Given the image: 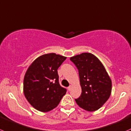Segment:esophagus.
I'll return each mask as SVG.
<instances>
[{"label": "esophagus", "instance_id": "esophagus-1", "mask_svg": "<svg viewBox=\"0 0 131 131\" xmlns=\"http://www.w3.org/2000/svg\"><path fill=\"white\" fill-rule=\"evenodd\" d=\"M71 87H72V86H71V85H69V86L68 87H67V89H68L69 91V90H71Z\"/></svg>", "mask_w": 131, "mask_h": 131}]
</instances>
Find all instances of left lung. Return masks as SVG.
Here are the masks:
<instances>
[{
    "label": "left lung",
    "instance_id": "left-lung-1",
    "mask_svg": "<svg viewBox=\"0 0 131 131\" xmlns=\"http://www.w3.org/2000/svg\"><path fill=\"white\" fill-rule=\"evenodd\" d=\"M78 70L81 94L75 99L83 109L94 111L109 99L111 80L101 62L93 54L83 53L70 58Z\"/></svg>",
    "mask_w": 131,
    "mask_h": 131
}]
</instances>
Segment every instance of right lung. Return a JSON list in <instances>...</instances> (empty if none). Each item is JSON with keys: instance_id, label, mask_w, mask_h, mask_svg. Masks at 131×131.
<instances>
[{"instance_id": "add662e5", "label": "right lung", "mask_w": 131, "mask_h": 131, "mask_svg": "<svg viewBox=\"0 0 131 131\" xmlns=\"http://www.w3.org/2000/svg\"><path fill=\"white\" fill-rule=\"evenodd\" d=\"M66 57L51 53L41 55L32 63L23 80V92L28 103L38 111L56 108L67 90L59 83L57 69Z\"/></svg>"}]
</instances>
